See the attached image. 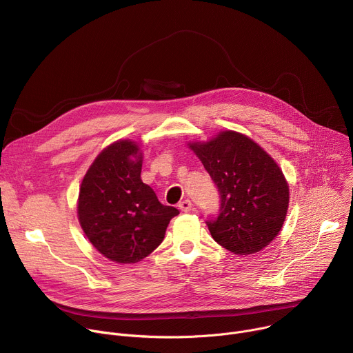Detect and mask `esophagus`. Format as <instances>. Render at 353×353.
I'll use <instances>...</instances> for the list:
<instances>
[{"instance_id":"esophagus-1","label":"esophagus","mask_w":353,"mask_h":353,"mask_svg":"<svg viewBox=\"0 0 353 353\" xmlns=\"http://www.w3.org/2000/svg\"><path fill=\"white\" fill-rule=\"evenodd\" d=\"M179 208L183 211V212H190L191 210H192V204H191V201L190 199H183L181 203L179 204Z\"/></svg>"}]
</instances>
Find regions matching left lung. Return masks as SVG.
I'll use <instances>...</instances> for the list:
<instances>
[{"label":"left lung","instance_id":"1","mask_svg":"<svg viewBox=\"0 0 353 353\" xmlns=\"http://www.w3.org/2000/svg\"><path fill=\"white\" fill-rule=\"evenodd\" d=\"M190 148L219 191V214L207 221L214 240L240 256L267 247L282 229L289 205V185L275 161L236 131Z\"/></svg>","mask_w":353,"mask_h":353}]
</instances>
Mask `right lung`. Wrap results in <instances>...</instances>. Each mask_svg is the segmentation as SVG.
Returning <instances> with one entry per match:
<instances>
[{
    "mask_svg": "<svg viewBox=\"0 0 353 353\" xmlns=\"http://www.w3.org/2000/svg\"><path fill=\"white\" fill-rule=\"evenodd\" d=\"M142 154L135 142L117 141L97 155L78 198V219L93 247L110 261L138 263L163 241L179 210L159 203L141 180Z\"/></svg>",
    "mask_w": 353,
    "mask_h": 353,
    "instance_id": "right-lung-1",
    "label": "right lung"
}]
</instances>
